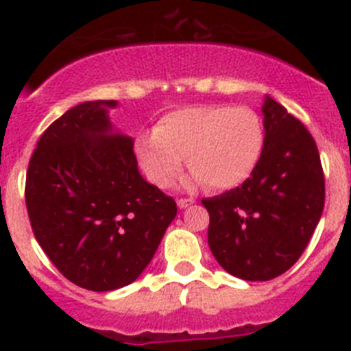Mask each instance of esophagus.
<instances>
[{"label": "esophagus", "instance_id": "34e87169", "mask_svg": "<svg viewBox=\"0 0 351 351\" xmlns=\"http://www.w3.org/2000/svg\"><path fill=\"white\" fill-rule=\"evenodd\" d=\"M193 202H195L193 198H179V200H178V206L181 207V209H184V207L191 206V204H193Z\"/></svg>", "mask_w": 351, "mask_h": 351}]
</instances>
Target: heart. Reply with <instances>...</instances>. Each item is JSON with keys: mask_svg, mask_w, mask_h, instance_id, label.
Masks as SVG:
<instances>
[{"mask_svg": "<svg viewBox=\"0 0 351 351\" xmlns=\"http://www.w3.org/2000/svg\"><path fill=\"white\" fill-rule=\"evenodd\" d=\"M263 125L247 107L193 105L165 114L153 133L137 138L145 176L160 188L179 178L184 156L193 181L230 190L255 172L263 151Z\"/></svg>", "mask_w": 351, "mask_h": 351, "instance_id": "1", "label": "heart"}]
</instances>
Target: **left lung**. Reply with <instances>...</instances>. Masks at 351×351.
Masks as SVG:
<instances>
[{
    "mask_svg": "<svg viewBox=\"0 0 351 351\" xmlns=\"http://www.w3.org/2000/svg\"><path fill=\"white\" fill-rule=\"evenodd\" d=\"M265 141L255 172L219 197L204 198L214 258L235 278L274 280L300 258L325 204L315 138L272 98L262 107Z\"/></svg>",
    "mask_w": 351,
    "mask_h": 351,
    "instance_id": "1",
    "label": "left lung"
}]
</instances>
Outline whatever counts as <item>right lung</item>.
<instances>
[{"instance_id":"add662e5","label":"right lung","mask_w":351,"mask_h":351,"mask_svg":"<svg viewBox=\"0 0 351 351\" xmlns=\"http://www.w3.org/2000/svg\"><path fill=\"white\" fill-rule=\"evenodd\" d=\"M116 100L71 107L42 133L26 173L36 241L68 281L93 291L133 283L178 214L138 172L133 138L112 132Z\"/></svg>"}]
</instances>
